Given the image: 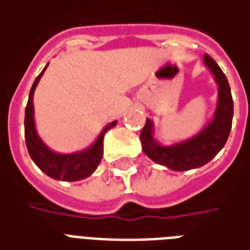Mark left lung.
<instances>
[{"label": "left lung", "instance_id": "obj_1", "mask_svg": "<svg viewBox=\"0 0 250 250\" xmlns=\"http://www.w3.org/2000/svg\"><path fill=\"white\" fill-rule=\"evenodd\" d=\"M204 62L218 84L217 108L209 125L193 138L171 146H162L154 139L152 122L150 119L146 120V125L141 132L143 152L154 162L175 171L201 167L210 162L225 146L228 136L230 134L233 99L228 79L214 59H211L209 55H205Z\"/></svg>", "mask_w": 250, "mask_h": 250}]
</instances>
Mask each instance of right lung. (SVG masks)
Returning <instances> with one entry per match:
<instances>
[{"label":"right lung","instance_id":"1","mask_svg":"<svg viewBox=\"0 0 250 250\" xmlns=\"http://www.w3.org/2000/svg\"><path fill=\"white\" fill-rule=\"evenodd\" d=\"M48 66V65H46ZM46 66L42 69L39 76L36 77L33 85L30 88L29 99L25 108V142L32 161L39 166L41 171L57 181H80L89 177L96 170L99 163L103 158V139L105 132L116 125V120L104 127L100 132L96 142L92 146L83 151L72 152V154H59L52 151L46 146L37 134L35 125V108H33V93L44 75Z\"/></svg>","mask_w":250,"mask_h":250}]
</instances>
